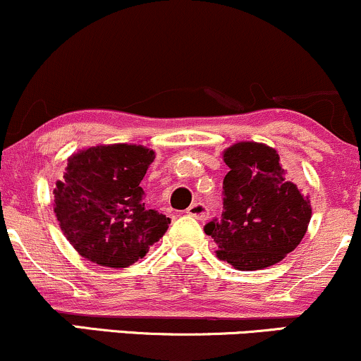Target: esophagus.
Segmentation results:
<instances>
[{"label":"esophagus","mask_w":361,"mask_h":361,"mask_svg":"<svg viewBox=\"0 0 361 361\" xmlns=\"http://www.w3.org/2000/svg\"><path fill=\"white\" fill-rule=\"evenodd\" d=\"M186 214L192 215L195 219H198V221H207L210 215V210L209 207L202 204V202H195V204H192L188 209H186Z\"/></svg>","instance_id":"obj_1"}]
</instances>
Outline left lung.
Returning a JSON list of instances; mask_svg holds the SVG:
<instances>
[{"mask_svg": "<svg viewBox=\"0 0 361 361\" xmlns=\"http://www.w3.org/2000/svg\"><path fill=\"white\" fill-rule=\"evenodd\" d=\"M229 173L222 183L221 219L205 224L217 258L241 271L279 263L299 246L307 231L310 202L280 163L275 149L238 142L224 152Z\"/></svg>", "mask_w": 361, "mask_h": 361, "instance_id": "left-lung-1", "label": "left lung"}]
</instances>
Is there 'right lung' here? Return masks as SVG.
I'll use <instances>...</instances> for the list:
<instances>
[{
    "instance_id": "right-lung-1",
    "label": "right lung",
    "mask_w": 361,
    "mask_h": 361,
    "mask_svg": "<svg viewBox=\"0 0 361 361\" xmlns=\"http://www.w3.org/2000/svg\"><path fill=\"white\" fill-rule=\"evenodd\" d=\"M154 151L142 146H97L69 157L54 190V212L68 241L86 259L126 268L146 256L171 222L146 209L140 186Z\"/></svg>"
}]
</instances>
